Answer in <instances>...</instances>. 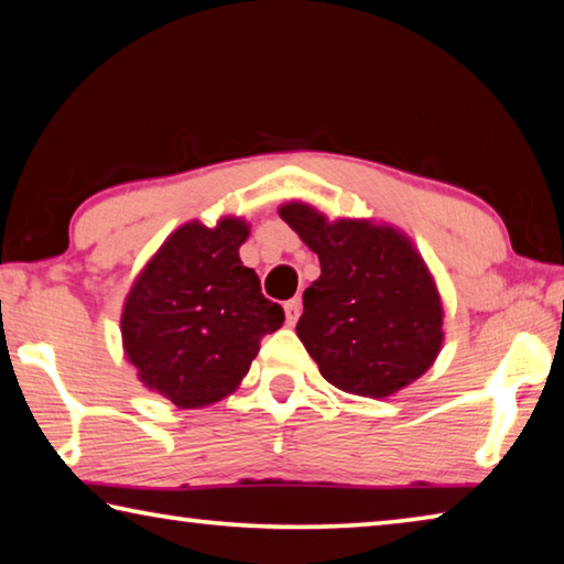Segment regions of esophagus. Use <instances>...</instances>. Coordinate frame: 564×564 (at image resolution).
Here are the masks:
<instances>
[{
	"mask_svg": "<svg viewBox=\"0 0 564 564\" xmlns=\"http://www.w3.org/2000/svg\"><path fill=\"white\" fill-rule=\"evenodd\" d=\"M285 321H289V326H293L295 321H299V316H301V299L299 295H295V299H291V301H285Z\"/></svg>",
	"mask_w": 564,
	"mask_h": 564,
	"instance_id": "34e87169",
	"label": "esophagus"
}]
</instances>
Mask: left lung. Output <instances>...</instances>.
Listing matches in <instances>:
<instances>
[{"label": "left lung", "instance_id": "1", "mask_svg": "<svg viewBox=\"0 0 564 564\" xmlns=\"http://www.w3.org/2000/svg\"><path fill=\"white\" fill-rule=\"evenodd\" d=\"M279 214L321 261L295 326L321 376L362 398L423 376L443 346V303L410 238L358 218L330 224L301 202Z\"/></svg>", "mask_w": 564, "mask_h": 564}]
</instances>
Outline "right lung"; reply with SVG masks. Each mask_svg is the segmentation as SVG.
<instances>
[{"instance_id": "obj_1", "label": "right lung", "mask_w": 564, "mask_h": 564, "mask_svg": "<svg viewBox=\"0 0 564 564\" xmlns=\"http://www.w3.org/2000/svg\"><path fill=\"white\" fill-rule=\"evenodd\" d=\"M243 218L214 228L184 224L133 281L121 313L123 352L149 390L178 408L234 393L261 348L283 326V308L261 293L238 259Z\"/></svg>"}]
</instances>
